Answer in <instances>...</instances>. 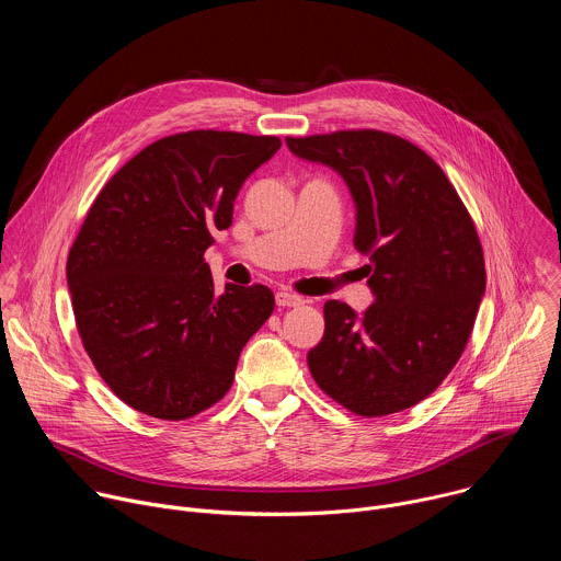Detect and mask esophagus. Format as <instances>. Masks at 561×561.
Here are the masks:
<instances>
[{"instance_id":"obj_1","label":"esophagus","mask_w":561,"mask_h":561,"mask_svg":"<svg viewBox=\"0 0 561 561\" xmlns=\"http://www.w3.org/2000/svg\"><path fill=\"white\" fill-rule=\"evenodd\" d=\"M275 301L279 308H293V306H301L304 304V297L295 295V293H288V290H279L275 295Z\"/></svg>"}]
</instances>
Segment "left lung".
<instances>
[{"label":"left lung","mask_w":561,"mask_h":561,"mask_svg":"<svg viewBox=\"0 0 561 561\" xmlns=\"http://www.w3.org/2000/svg\"><path fill=\"white\" fill-rule=\"evenodd\" d=\"M335 169L357 208L353 244L366 253L375 304L357 317L324 304L327 331L308 353L317 386L362 417L407 411L459 362L486 290L484 251L455 186L404 137L359 128L286 137Z\"/></svg>","instance_id":"1"}]
</instances>
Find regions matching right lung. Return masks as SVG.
I'll return each mask as SVG.
<instances>
[{
	"mask_svg": "<svg viewBox=\"0 0 561 561\" xmlns=\"http://www.w3.org/2000/svg\"><path fill=\"white\" fill-rule=\"evenodd\" d=\"M279 146L273 135L213 128L169 135L128 159L89 208L66 262L75 324L130 409L182 422L232 386L275 295L262 284L217 293L204 253Z\"/></svg>",
	"mask_w": 561,
	"mask_h": 561,
	"instance_id": "right-lung-1",
	"label": "right lung"
}]
</instances>
